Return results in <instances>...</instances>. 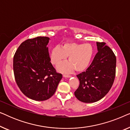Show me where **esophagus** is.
<instances>
[{
  "mask_svg": "<svg viewBox=\"0 0 130 130\" xmlns=\"http://www.w3.org/2000/svg\"><path fill=\"white\" fill-rule=\"evenodd\" d=\"M63 76L64 77H67V78H69V77H72V76H70V75H66V74H63Z\"/></svg>",
  "mask_w": 130,
  "mask_h": 130,
  "instance_id": "esophagus-1",
  "label": "esophagus"
}]
</instances>
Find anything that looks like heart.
Here are the masks:
<instances>
[{
  "label": "heart",
  "instance_id": "b5f03b06",
  "mask_svg": "<svg viewBox=\"0 0 130 130\" xmlns=\"http://www.w3.org/2000/svg\"><path fill=\"white\" fill-rule=\"evenodd\" d=\"M93 52V48L90 44L67 42L61 47L56 46L53 48L50 51V59L53 64L58 66L69 56V61L58 66L57 70L65 73H71L74 70L81 72L89 66Z\"/></svg>",
  "mask_w": 130,
  "mask_h": 130
}]
</instances>
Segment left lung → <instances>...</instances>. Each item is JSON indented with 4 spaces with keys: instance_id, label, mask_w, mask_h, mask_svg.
I'll return each mask as SVG.
<instances>
[{
    "instance_id": "1",
    "label": "left lung",
    "mask_w": 130,
    "mask_h": 130,
    "mask_svg": "<svg viewBox=\"0 0 130 130\" xmlns=\"http://www.w3.org/2000/svg\"><path fill=\"white\" fill-rule=\"evenodd\" d=\"M105 42H96L98 53L85 72L77 75L80 81L74 95L85 103L97 102L111 89L115 76L116 57Z\"/></svg>"
}]
</instances>
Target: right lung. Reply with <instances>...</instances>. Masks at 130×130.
Instances as JSON below:
<instances>
[{
  "label": "right lung",
  "instance_id": "add662e5",
  "mask_svg": "<svg viewBox=\"0 0 130 130\" xmlns=\"http://www.w3.org/2000/svg\"><path fill=\"white\" fill-rule=\"evenodd\" d=\"M50 40L46 37L28 39L19 45L13 57L16 82L21 92L32 100L50 98L62 79L50 62Z\"/></svg>",
  "mask_w": 130,
  "mask_h": 130
}]
</instances>
